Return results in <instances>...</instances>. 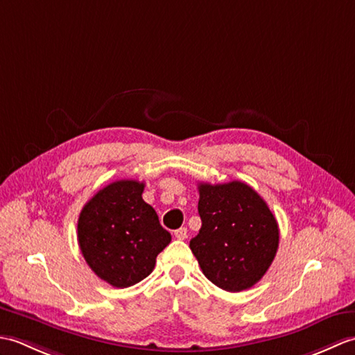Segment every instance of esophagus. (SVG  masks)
Wrapping results in <instances>:
<instances>
[{"mask_svg": "<svg viewBox=\"0 0 355 355\" xmlns=\"http://www.w3.org/2000/svg\"><path fill=\"white\" fill-rule=\"evenodd\" d=\"M173 235H175L177 239L183 241V239L187 238V229H186V227H180V229H177L175 232H173Z\"/></svg>", "mask_w": 355, "mask_h": 355, "instance_id": "obj_1", "label": "esophagus"}]
</instances>
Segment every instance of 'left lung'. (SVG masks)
<instances>
[{
	"label": "left lung",
	"mask_w": 355,
	"mask_h": 355,
	"mask_svg": "<svg viewBox=\"0 0 355 355\" xmlns=\"http://www.w3.org/2000/svg\"><path fill=\"white\" fill-rule=\"evenodd\" d=\"M201 229L191 250L202 273L221 290L250 288L267 273L279 245L275 215L243 182L200 183Z\"/></svg>",
	"instance_id": "obj_1"
}]
</instances>
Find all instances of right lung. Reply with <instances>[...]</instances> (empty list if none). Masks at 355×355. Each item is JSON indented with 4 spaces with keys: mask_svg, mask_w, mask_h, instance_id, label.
<instances>
[{
    "mask_svg": "<svg viewBox=\"0 0 355 355\" xmlns=\"http://www.w3.org/2000/svg\"><path fill=\"white\" fill-rule=\"evenodd\" d=\"M145 183L119 180L105 186L80 210L78 241L87 263L102 281L126 288L154 270L171 243L155 210L143 201Z\"/></svg>",
    "mask_w": 355,
    "mask_h": 355,
    "instance_id": "right-lung-1",
    "label": "right lung"
}]
</instances>
